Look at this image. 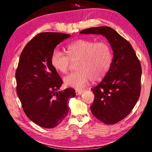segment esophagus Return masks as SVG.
<instances>
[{
  "label": "esophagus",
  "instance_id": "esophagus-1",
  "mask_svg": "<svg viewBox=\"0 0 152 152\" xmlns=\"http://www.w3.org/2000/svg\"><path fill=\"white\" fill-rule=\"evenodd\" d=\"M83 92L84 91H82V90H76V95H81Z\"/></svg>",
  "mask_w": 152,
  "mask_h": 152
}]
</instances>
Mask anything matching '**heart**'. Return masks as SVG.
Returning <instances> with one entry per match:
<instances>
[{"mask_svg": "<svg viewBox=\"0 0 152 152\" xmlns=\"http://www.w3.org/2000/svg\"><path fill=\"white\" fill-rule=\"evenodd\" d=\"M68 56L58 50L53 51L51 63L56 71L66 74L72 64L76 62L77 71L64 77L67 86L82 89L90 80H98L106 75L111 64L112 51L104 42L91 39H78L66 48Z\"/></svg>", "mask_w": 152, "mask_h": 152, "instance_id": "1", "label": "heart"}]
</instances>
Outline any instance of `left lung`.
<instances>
[{
    "label": "left lung",
    "instance_id": "1",
    "mask_svg": "<svg viewBox=\"0 0 152 152\" xmlns=\"http://www.w3.org/2000/svg\"><path fill=\"white\" fill-rule=\"evenodd\" d=\"M80 34L102 35L113 51L111 64L99 85L91 91L94 116L108 125L115 124L129 114L141 92V67L132 45L116 31L107 26L88 28Z\"/></svg>",
    "mask_w": 152,
    "mask_h": 152
}]
</instances>
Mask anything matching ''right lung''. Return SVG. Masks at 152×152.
<instances>
[{"mask_svg":"<svg viewBox=\"0 0 152 152\" xmlns=\"http://www.w3.org/2000/svg\"><path fill=\"white\" fill-rule=\"evenodd\" d=\"M70 36L39 33L25 45L20 56L15 74L18 97L27 117L43 128L60 124L68 113L69 100L76 96L70 88L58 91L62 80L51 63L56 46Z\"/></svg>","mask_w":152,"mask_h":152,"instance_id":"right-lung-1","label":"right lung"}]
</instances>
